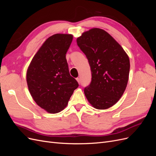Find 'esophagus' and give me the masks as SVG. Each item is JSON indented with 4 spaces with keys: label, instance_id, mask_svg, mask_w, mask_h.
<instances>
[{
    "label": "esophagus",
    "instance_id": "esophagus-1",
    "mask_svg": "<svg viewBox=\"0 0 156 156\" xmlns=\"http://www.w3.org/2000/svg\"><path fill=\"white\" fill-rule=\"evenodd\" d=\"M76 79H77V82H78L79 83H80V78H77Z\"/></svg>",
    "mask_w": 156,
    "mask_h": 156
}]
</instances>
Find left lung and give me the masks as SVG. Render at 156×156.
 I'll return each instance as SVG.
<instances>
[{"label":"left lung","mask_w":156,"mask_h":156,"mask_svg":"<svg viewBox=\"0 0 156 156\" xmlns=\"http://www.w3.org/2000/svg\"><path fill=\"white\" fill-rule=\"evenodd\" d=\"M77 43L86 55L92 73L84 95L93 107L107 109L116 103L125 91L130 68L128 56L108 33L98 28L83 32Z\"/></svg>","instance_id":"obj_1"}]
</instances>
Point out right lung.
<instances>
[{"label":"right lung","mask_w":156,"mask_h":156,"mask_svg":"<svg viewBox=\"0 0 156 156\" xmlns=\"http://www.w3.org/2000/svg\"><path fill=\"white\" fill-rule=\"evenodd\" d=\"M72 40V34L50 36L37 51L27 69V85L33 100L49 113L63 110L79 87L69 74L66 58Z\"/></svg>","instance_id":"obj_1"}]
</instances>
